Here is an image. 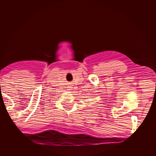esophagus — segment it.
Masks as SVG:
<instances>
[{
    "label": "esophagus",
    "instance_id": "esophagus-1",
    "mask_svg": "<svg viewBox=\"0 0 156 156\" xmlns=\"http://www.w3.org/2000/svg\"><path fill=\"white\" fill-rule=\"evenodd\" d=\"M70 88H72V87H70Z\"/></svg>",
    "mask_w": 156,
    "mask_h": 156
}]
</instances>
